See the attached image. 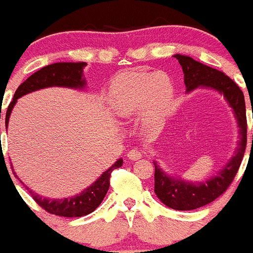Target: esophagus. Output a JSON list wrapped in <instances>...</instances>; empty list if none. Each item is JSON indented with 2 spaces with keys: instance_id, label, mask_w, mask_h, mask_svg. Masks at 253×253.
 Wrapping results in <instances>:
<instances>
[{
  "instance_id": "obj_1",
  "label": "esophagus",
  "mask_w": 253,
  "mask_h": 253,
  "mask_svg": "<svg viewBox=\"0 0 253 253\" xmlns=\"http://www.w3.org/2000/svg\"><path fill=\"white\" fill-rule=\"evenodd\" d=\"M127 159L129 160H132V161H136V160H139L140 157L142 156V152L140 151V150L137 149H132V150H129L127 151Z\"/></svg>"
}]
</instances>
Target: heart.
Returning <instances> with one entry per match:
<instances>
[{"mask_svg":"<svg viewBox=\"0 0 253 253\" xmlns=\"http://www.w3.org/2000/svg\"><path fill=\"white\" fill-rule=\"evenodd\" d=\"M174 84L166 72L131 70L118 75L109 87V103L121 116L142 111L150 119L161 118L172 106Z\"/></svg>","mask_w":253,"mask_h":253,"instance_id":"1","label":"heart"}]
</instances>
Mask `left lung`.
<instances>
[{
    "label": "left lung",
    "instance_id": "8db88e82",
    "mask_svg": "<svg viewBox=\"0 0 253 253\" xmlns=\"http://www.w3.org/2000/svg\"><path fill=\"white\" fill-rule=\"evenodd\" d=\"M173 57L178 60L183 70L187 93L198 87L219 92L224 96L226 103L232 109L239 126L240 140L234 155L216 174L207 181L192 182L182 179L178 176H169L159 166V162L154 161L155 193L157 198L165 206L174 211H193L211 203L217 197L221 196L236 176L246 149V104L240 87L224 72L207 66L186 55L176 54Z\"/></svg>",
    "mask_w": 253,
    "mask_h": 253
}]
</instances>
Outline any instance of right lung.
<instances>
[{
  "instance_id": "right-lung-1",
  "label": "right lung",
  "mask_w": 253,
  "mask_h": 253,
  "mask_svg": "<svg viewBox=\"0 0 253 253\" xmlns=\"http://www.w3.org/2000/svg\"><path fill=\"white\" fill-rule=\"evenodd\" d=\"M86 65V62H55V64L42 67L36 74L29 76L23 84H19L14 93L13 101L9 103L8 109L6 112V127L8 126L9 117H11L12 109L16 106L17 99L23 97L24 94L38 91V89L47 88V87H67V88L74 89H84L86 79L84 77V69ZM122 165H123V159H119L107 171H104L91 186L84 188L81 193L75 194L74 197H69V198H45L41 194L34 193L29 187H24L28 189L34 201L50 214L65 217L84 216V215L93 211L102 203L109 189V178H111L112 171L122 167ZM14 176L18 178L16 173Z\"/></svg>"
}]
</instances>
